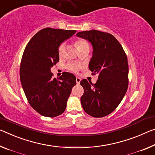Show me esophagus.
Wrapping results in <instances>:
<instances>
[{
    "label": "esophagus",
    "mask_w": 155,
    "mask_h": 155,
    "mask_svg": "<svg viewBox=\"0 0 155 155\" xmlns=\"http://www.w3.org/2000/svg\"><path fill=\"white\" fill-rule=\"evenodd\" d=\"M81 78H79V77L76 78V81H77V84H79L80 82H81Z\"/></svg>",
    "instance_id": "1"
}]
</instances>
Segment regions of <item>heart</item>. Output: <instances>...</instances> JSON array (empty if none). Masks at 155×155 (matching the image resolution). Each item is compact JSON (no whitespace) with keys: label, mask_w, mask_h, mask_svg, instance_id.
<instances>
[{"label":"heart","mask_w":155,"mask_h":155,"mask_svg":"<svg viewBox=\"0 0 155 155\" xmlns=\"http://www.w3.org/2000/svg\"><path fill=\"white\" fill-rule=\"evenodd\" d=\"M75 45L77 47L78 51L81 50H83L84 48H90V45L89 43H88L87 41L86 40L83 38H78L77 41H75ZM65 52V43H62L60 44V45L58 46V56L61 57L63 56V54H64ZM80 66L76 64V63H68V64L66 65V68L68 69L69 71L70 72H74V73H77L78 72V70L80 69Z\"/></svg>","instance_id":"heart-1"}]
</instances>
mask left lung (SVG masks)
Masks as SVG:
<instances>
[{
  "label": "left lung",
  "instance_id": "8db88e82",
  "mask_svg": "<svg viewBox=\"0 0 155 155\" xmlns=\"http://www.w3.org/2000/svg\"><path fill=\"white\" fill-rule=\"evenodd\" d=\"M78 37L87 39L93 46L89 69L98 74L95 84L83 79L84 89L81 102L84 111L93 117L110 114L117 108L128 87V63L126 54L111 34L92 29L78 32Z\"/></svg>",
  "mask_w": 155,
  "mask_h": 155
}]
</instances>
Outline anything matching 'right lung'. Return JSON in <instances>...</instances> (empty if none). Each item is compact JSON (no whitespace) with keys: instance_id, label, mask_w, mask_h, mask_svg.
<instances>
[{"instance_id":"right-lung-1","label":"right lung","mask_w":155,"mask_h":155,"mask_svg":"<svg viewBox=\"0 0 155 155\" xmlns=\"http://www.w3.org/2000/svg\"><path fill=\"white\" fill-rule=\"evenodd\" d=\"M76 30L46 28L38 31L25 49L20 66V78L29 104L41 115L55 117L64 112L75 76L63 72L53 78L51 68L59 61L58 48Z\"/></svg>"}]
</instances>
